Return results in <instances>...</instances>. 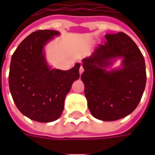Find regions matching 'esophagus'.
Listing matches in <instances>:
<instances>
[{"mask_svg":"<svg viewBox=\"0 0 155 155\" xmlns=\"http://www.w3.org/2000/svg\"><path fill=\"white\" fill-rule=\"evenodd\" d=\"M83 71H84V69H83V67H82V66H81V67H80V69H79V72H80V74H82V73H83Z\"/></svg>","mask_w":155,"mask_h":155,"instance_id":"1","label":"esophagus"}]
</instances>
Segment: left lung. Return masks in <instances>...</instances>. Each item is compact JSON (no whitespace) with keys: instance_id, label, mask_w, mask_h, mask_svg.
Here are the masks:
<instances>
[{"instance_id":"1","label":"left lung","mask_w":155,"mask_h":155,"mask_svg":"<svg viewBox=\"0 0 155 155\" xmlns=\"http://www.w3.org/2000/svg\"><path fill=\"white\" fill-rule=\"evenodd\" d=\"M92 56L83 60L81 80L91 114L98 120L114 121L133 112L146 84L144 59L141 51L124 32L105 35ZM123 57L122 68L108 71L111 59Z\"/></svg>"}]
</instances>
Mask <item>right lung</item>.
<instances>
[{"label": "right lung", "instance_id": "1", "mask_svg": "<svg viewBox=\"0 0 155 155\" xmlns=\"http://www.w3.org/2000/svg\"><path fill=\"white\" fill-rule=\"evenodd\" d=\"M57 31L40 30L29 35L13 53L9 72V87L16 107L31 120L52 122L61 116L66 94L80 78L81 64L69 71L51 70L43 47Z\"/></svg>", "mask_w": 155, "mask_h": 155}]
</instances>
